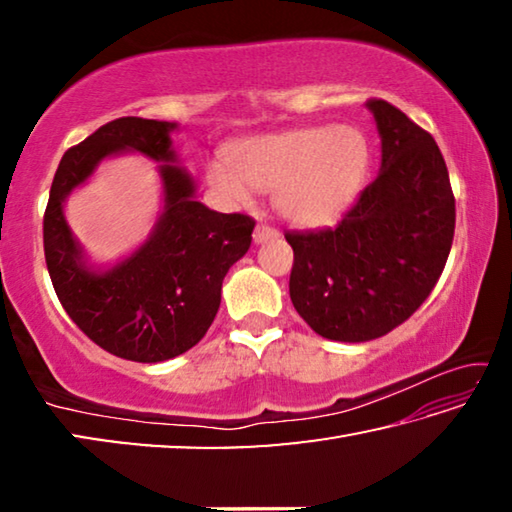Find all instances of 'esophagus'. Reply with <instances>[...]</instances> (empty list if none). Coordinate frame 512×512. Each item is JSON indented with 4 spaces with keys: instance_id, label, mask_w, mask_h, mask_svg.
I'll return each instance as SVG.
<instances>
[{
    "instance_id": "esophagus-1",
    "label": "esophagus",
    "mask_w": 512,
    "mask_h": 512,
    "mask_svg": "<svg viewBox=\"0 0 512 512\" xmlns=\"http://www.w3.org/2000/svg\"><path fill=\"white\" fill-rule=\"evenodd\" d=\"M277 237V230L275 228H268V225H257L255 232H253V241L255 244H266V241H271Z\"/></svg>"
}]
</instances>
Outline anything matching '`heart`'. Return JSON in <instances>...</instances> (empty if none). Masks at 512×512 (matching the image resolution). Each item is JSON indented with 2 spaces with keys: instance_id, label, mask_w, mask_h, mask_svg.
I'll list each match as a JSON object with an SVG mask.
<instances>
[{
  "instance_id": "1",
  "label": "heart",
  "mask_w": 512,
  "mask_h": 512,
  "mask_svg": "<svg viewBox=\"0 0 512 512\" xmlns=\"http://www.w3.org/2000/svg\"><path fill=\"white\" fill-rule=\"evenodd\" d=\"M228 162L207 164V180L230 203H246L250 187L273 192L284 219L316 228L334 221L357 196L368 171V142L352 126H307L250 137Z\"/></svg>"
}]
</instances>
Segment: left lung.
<instances>
[{
	"instance_id": "8db88e82",
	"label": "left lung",
	"mask_w": 512,
	"mask_h": 512,
	"mask_svg": "<svg viewBox=\"0 0 512 512\" xmlns=\"http://www.w3.org/2000/svg\"><path fill=\"white\" fill-rule=\"evenodd\" d=\"M381 140V164L339 225L287 232L291 302L329 341L363 343L418 309L449 257L456 207L433 137L391 103H366Z\"/></svg>"
}]
</instances>
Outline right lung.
Instances as JSON below:
<instances>
[{
    "label": "right lung",
    "instance_id": "add662e5",
    "mask_svg": "<svg viewBox=\"0 0 512 512\" xmlns=\"http://www.w3.org/2000/svg\"><path fill=\"white\" fill-rule=\"evenodd\" d=\"M176 121L121 117L60 160L45 212V259L56 296L85 336L115 357L160 363L192 350L221 305V284L248 253L255 221L221 214L196 198V180L178 164ZM140 152L159 162L163 207L133 254L94 265L73 237L64 203L103 159Z\"/></svg>",
    "mask_w": 512,
    "mask_h": 512
}]
</instances>
